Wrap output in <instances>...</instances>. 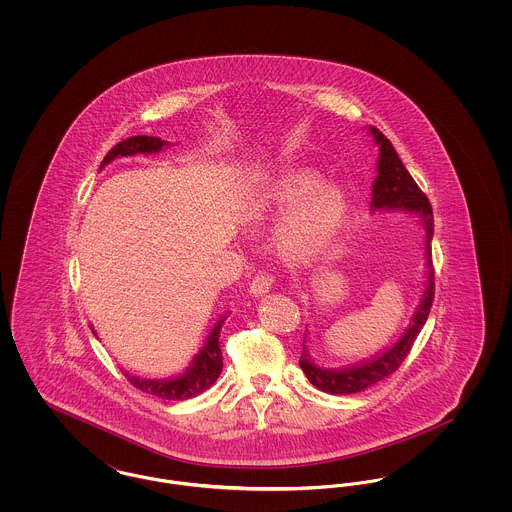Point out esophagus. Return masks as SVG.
<instances>
[{
    "mask_svg": "<svg viewBox=\"0 0 512 512\" xmlns=\"http://www.w3.org/2000/svg\"><path fill=\"white\" fill-rule=\"evenodd\" d=\"M270 286H272V276L268 274V272H259L253 280H251V284H249V292L253 293V295H265L270 290Z\"/></svg>",
    "mask_w": 512,
    "mask_h": 512,
    "instance_id": "1",
    "label": "esophagus"
}]
</instances>
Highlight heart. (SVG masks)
<instances>
[{
    "mask_svg": "<svg viewBox=\"0 0 512 512\" xmlns=\"http://www.w3.org/2000/svg\"><path fill=\"white\" fill-rule=\"evenodd\" d=\"M268 215L292 216L278 230L280 251L297 261L313 259L338 236L349 213L347 192L328 184L313 169H292L276 178L263 194Z\"/></svg>",
    "mask_w": 512,
    "mask_h": 512,
    "instance_id": "1",
    "label": "heart"
}]
</instances>
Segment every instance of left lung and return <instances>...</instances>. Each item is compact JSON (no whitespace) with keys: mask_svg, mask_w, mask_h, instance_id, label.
<instances>
[{"mask_svg":"<svg viewBox=\"0 0 512 512\" xmlns=\"http://www.w3.org/2000/svg\"><path fill=\"white\" fill-rule=\"evenodd\" d=\"M370 132L380 146L378 157V176L372 186V209H401L407 213L418 215L424 230H426V268H428V284L426 292L420 299V305L414 313L413 322L407 328V332L399 338V341L390 347L380 357L351 368L332 370V368H320L309 357L307 345L303 340V353L299 359V366L305 372L307 380L320 391L332 393V395H345V393H357L366 390L372 384L384 380L395 372L401 363L407 359L409 351L413 349L414 340L420 334L422 326L426 324V318L430 315L432 303H434V265H432V238H434V213L432 205L426 194L418 188L413 176L401 163L397 151L391 146L390 140L374 126H370Z\"/></svg>","mask_w":512,"mask_h":512,"instance_id":"1","label":"left lung"}]
</instances>
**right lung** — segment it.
Wrapping results in <instances>:
<instances>
[{
  "mask_svg": "<svg viewBox=\"0 0 512 512\" xmlns=\"http://www.w3.org/2000/svg\"><path fill=\"white\" fill-rule=\"evenodd\" d=\"M163 146H167V142L161 138H155V136H132L128 140H122L121 144H117L113 149H109V153L101 161V169L117 157L136 155V153H157ZM222 322H224V318H220L217 322V326L209 334L205 345L197 353L194 363L184 374H180L176 378H169V380H144L138 376H130L126 372L128 382L138 390L146 391V393H151L161 399H169V401H184V399H190V397L209 390L215 384V380L219 378L220 370H222V353H220L219 345Z\"/></svg>",
  "mask_w": 512,
  "mask_h": 512,
  "instance_id": "right-lung-1",
  "label": "right lung"
}]
</instances>
